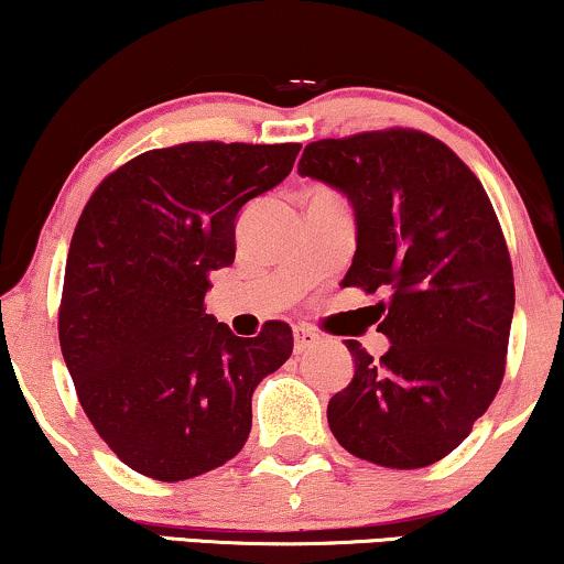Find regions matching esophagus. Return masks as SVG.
Wrapping results in <instances>:
<instances>
[{
	"label": "esophagus",
	"mask_w": 564,
	"mask_h": 564,
	"mask_svg": "<svg viewBox=\"0 0 564 564\" xmlns=\"http://www.w3.org/2000/svg\"><path fill=\"white\" fill-rule=\"evenodd\" d=\"M292 336H295V351L297 354H303V351L311 349V346L318 344V334H315V330L307 328V326H295V328H292Z\"/></svg>",
	"instance_id": "1"
}]
</instances>
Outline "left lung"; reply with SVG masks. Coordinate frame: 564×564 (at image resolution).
<instances>
[{
	"label": "left lung",
	"mask_w": 564,
	"mask_h": 564,
	"mask_svg": "<svg viewBox=\"0 0 564 564\" xmlns=\"http://www.w3.org/2000/svg\"><path fill=\"white\" fill-rule=\"evenodd\" d=\"M354 207L346 288L377 303L390 349L346 341L354 377L328 400V426L354 457L392 469L444 459L488 411L506 372L513 269L482 184L434 135L372 130L307 143L297 164Z\"/></svg>",
	"instance_id": "obj_1"
}]
</instances>
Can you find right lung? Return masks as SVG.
<instances>
[{"mask_svg":"<svg viewBox=\"0 0 564 564\" xmlns=\"http://www.w3.org/2000/svg\"><path fill=\"white\" fill-rule=\"evenodd\" d=\"M300 143L145 151L95 189L66 259L58 338L79 403L130 469L180 482L226 465L251 395L292 354V328L230 334L205 313L236 259V215L292 172Z\"/></svg>","mask_w":564,"mask_h":564,"instance_id":"add662e5","label":"right lung"}]
</instances>
